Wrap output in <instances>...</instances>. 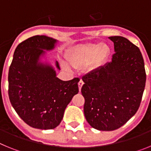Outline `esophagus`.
Instances as JSON below:
<instances>
[{"instance_id":"obj_1","label":"esophagus","mask_w":151,"mask_h":151,"mask_svg":"<svg viewBox=\"0 0 151 151\" xmlns=\"http://www.w3.org/2000/svg\"><path fill=\"white\" fill-rule=\"evenodd\" d=\"M78 89H79V91H81V89H82V85H84V82L82 81V79H80L79 80V82H78Z\"/></svg>"}]
</instances>
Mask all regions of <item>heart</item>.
<instances>
[{
    "mask_svg": "<svg viewBox=\"0 0 151 151\" xmlns=\"http://www.w3.org/2000/svg\"><path fill=\"white\" fill-rule=\"evenodd\" d=\"M109 48L105 45L86 44L75 47L67 55L68 63L74 68L85 67L89 63L98 66L106 58Z\"/></svg>",
    "mask_w": 151,
    "mask_h": 151,
    "instance_id": "b5f03b06",
    "label": "heart"
}]
</instances>
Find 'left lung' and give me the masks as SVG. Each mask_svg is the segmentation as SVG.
Segmentation results:
<instances>
[{
  "label": "left lung",
  "mask_w": 151,
  "mask_h": 151,
  "mask_svg": "<svg viewBox=\"0 0 151 151\" xmlns=\"http://www.w3.org/2000/svg\"><path fill=\"white\" fill-rule=\"evenodd\" d=\"M114 44L112 61L82 77L84 113L91 127L113 131L138 111L146 83L143 57L138 47L122 36Z\"/></svg>",
  "instance_id": "8db88e82"
}]
</instances>
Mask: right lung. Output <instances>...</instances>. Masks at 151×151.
I'll return each instance as SVG.
<instances>
[{"label": "right lung", "instance_id": "obj_1", "mask_svg": "<svg viewBox=\"0 0 151 151\" xmlns=\"http://www.w3.org/2000/svg\"><path fill=\"white\" fill-rule=\"evenodd\" d=\"M57 42L45 35H35L19 44L8 74L10 103L26 124L38 129L59 125L66 106L78 92V78L62 81L49 65L38 63L44 50ZM56 66L60 69L58 63Z\"/></svg>", "mask_w": 151, "mask_h": 151}]
</instances>
